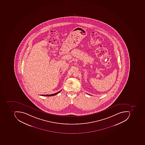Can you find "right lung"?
<instances>
[{
    "label": "right lung",
    "mask_w": 145,
    "mask_h": 145,
    "mask_svg": "<svg viewBox=\"0 0 145 145\" xmlns=\"http://www.w3.org/2000/svg\"><path fill=\"white\" fill-rule=\"evenodd\" d=\"M61 91H59L57 92V93H54V94H51V95H40L43 96H53L55 95H57V94H58V93Z\"/></svg>",
    "instance_id": "right-lung-1"
}]
</instances>
